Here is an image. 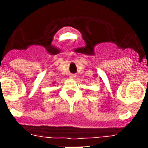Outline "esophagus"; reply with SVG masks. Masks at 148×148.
Masks as SVG:
<instances>
[{
	"mask_svg": "<svg viewBox=\"0 0 148 148\" xmlns=\"http://www.w3.org/2000/svg\"><path fill=\"white\" fill-rule=\"evenodd\" d=\"M75 75H74V74H71V75H70V78L71 79H74L75 78Z\"/></svg>",
	"mask_w": 148,
	"mask_h": 148,
	"instance_id": "34e87169",
	"label": "esophagus"
}]
</instances>
